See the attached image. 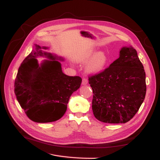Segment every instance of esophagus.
<instances>
[{"mask_svg":"<svg viewBox=\"0 0 160 160\" xmlns=\"http://www.w3.org/2000/svg\"><path fill=\"white\" fill-rule=\"evenodd\" d=\"M88 79L83 78L82 79V85H86V84H88Z\"/></svg>","mask_w":160,"mask_h":160,"instance_id":"1","label":"esophagus"}]
</instances>
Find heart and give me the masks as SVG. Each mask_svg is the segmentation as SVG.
<instances>
[{"label": "heart", "mask_w": 160, "mask_h": 160, "mask_svg": "<svg viewBox=\"0 0 160 160\" xmlns=\"http://www.w3.org/2000/svg\"><path fill=\"white\" fill-rule=\"evenodd\" d=\"M90 58L92 59L86 66V70L92 74H97L102 71L108 62V57L105 53H97L94 49L86 51L77 59V61L80 63H86Z\"/></svg>", "instance_id": "heart-1"}]
</instances>
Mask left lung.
Wrapping results in <instances>:
<instances>
[{
  "mask_svg": "<svg viewBox=\"0 0 160 160\" xmlns=\"http://www.w3.org/2000/svg\"><path fill=\"white\" fill-rule=\"evenodd\" d=\"M119 53V58L109 67L88 78L94 94L93 114L103 122H128L145 97V72L137 51L125 46Z\"/></svg>",
  "mask_w": 160,
  "mask_h": 160,
  "instance_id": "8db88e82",
  "label": "left lung"
}]
</instances>
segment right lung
Listing matches in <instances>:
<instances>
[{
    "mask_svg": "<svg viewBox=\"0 0 160 160\" xmlns=\"http://www.w3.org/2000/svg\"><path fill=\"white\" fill-rule=\"evenodd\" d=\"M48 47L35 44L21 64L15 81V94L21 108L31 121L50 122L59 120L67 110L72 93L80 88L82 78L63 74V59L42 51ZM45 57L40 65L36 59Z\"/></svg>",
    "mask_w": 160,
    "mask_h": 160,
    "instance_id": "add662e5",
    "label": "right lung"
}]
</instances>
